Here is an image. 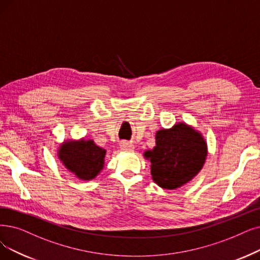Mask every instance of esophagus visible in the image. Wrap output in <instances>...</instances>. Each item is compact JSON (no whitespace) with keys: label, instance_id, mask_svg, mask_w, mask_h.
Returning a JSON list of instances; mask_svg holds the SVG:
<instances>
[{"label":"esophagus","instance_id":"1","mask_svg":"<svg viewBox=\"0 0 260 260\" xmlns=\"http://www.w3.org/2000/svg\"><path fill=\"white\" fill-rule=\"evenodd\" d=\"M120 146H121V149L124 151H133L134 150V145L129 142H122Z\"/></svg>","mask_w":260,"mask_h":260}]
</instances>
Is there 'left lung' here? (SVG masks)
<instances>
[{
	"instance_id": "obj_1",
	"label": "left lung",
	"mask_w": 260,
	"mask_h": 260,
	"mask_svg": "<svg viewBox=\"0 0 260 260\" xmlns=\"http://www.w3.org/2000/svg\"><path fill=\"white\" fill-rule=\"evenodd\" d=\"M208 146L201 131L177 122L155 133V146L145 150L152 180L163 189L175 190L190 182L205 164Z\"/></svg>"
}]
</instances>
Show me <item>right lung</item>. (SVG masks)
Instances as JSON below:
<instances>
[{"mask_svg": "<svg viewBox=\"0 0 260 260\" xmlns=\"http://www.w3.org/2000/svg\"><path fill=\"white\" fill-rule=\"evenodd\" d=\"M107 150L90 139L65 140L57 149V158L77 178L89 181L95 179L105 168Z\"/></svg>", "mask_w": 260, "mask_h": 260, "instance_id": "add662e5", "label": "right lung"}]
</instances>
